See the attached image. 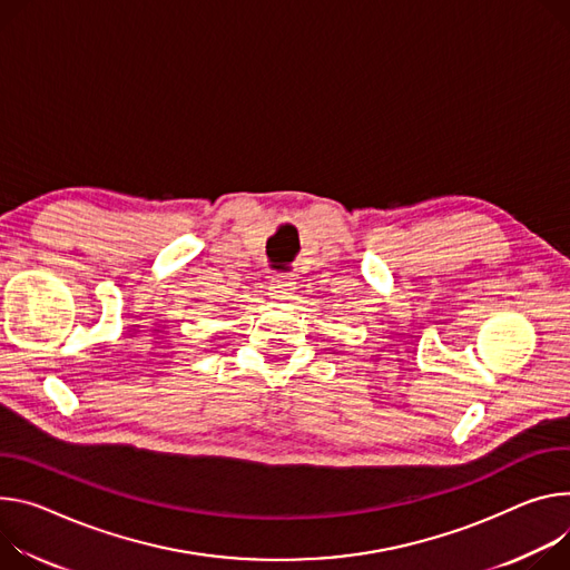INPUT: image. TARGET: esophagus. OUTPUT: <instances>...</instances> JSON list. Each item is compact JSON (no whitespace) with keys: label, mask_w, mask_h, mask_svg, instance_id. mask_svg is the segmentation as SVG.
<instances>
[{"label":"esophagus","mask_w":570,"mask_h":570,"mask_svg":"<svg viewBox=\"0 0 570 570\" xmlns=\"http://www.w3.org/2000/svg\"><path fill=\"white\" fill-rule=\"evenodd\" d=\"M293 286H295V275L293 273H277L268 282V291H271L268 295L275 297V299H286L288 293L293 291Z\"/></svg>","instance_id":"esophagus-1"}]
</instances>
